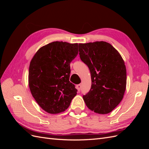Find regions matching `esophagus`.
I'll list each match as a JSON object with an SVG mask.
<instances>
[{
  "mask_svg": "<svg viewBox=\"0 0 149 149\" xmlns=\"http://www.w3.org/2000/svg\"><path fill=\"white\" fill-rule=\"evenodd\" d=\"M76 89H78V91H79L81 90V84H77V85H76Z\"/></svg>",
  "mask_w": 149,
  "mask_h": 149,
  "instance_id": "1",
  "label": "esophagus"
}]
</instances>
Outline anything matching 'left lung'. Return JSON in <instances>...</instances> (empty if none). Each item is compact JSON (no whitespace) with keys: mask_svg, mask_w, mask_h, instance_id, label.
<instances>
[{"mask_svg":"<svg viewBox=\"0 0 149 149\" xmlns=\"http://www.w3.org/2000/svg\"><path fill=\"white\" fill-rule=\"evenodd\" d=\"M81 60L91 76V87L83 96L86 105L96 113L105 114L120 102L126 88V68L119 53L109 43L79 44Z\"/></svg>","mask_w":149,"mask_h":149,"instance_id":"left-lung-1","label":"left lung"}]
</instances>
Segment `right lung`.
<instances>
[{
    "mask_svg": "<svg viewBox=\"0 0 149 149\" xmlns=\"http://www.w3.org/2000/svg\"><path fill=\"white\" fill-rule=\"evenodd\" d=\"M78 43L54 42L40 48L30 61L29 85L33 97L49 114L64 112L77 94L70 81V63Z\"/></svg>",
    "mask_w": 149,
    "mask_h": 149,
    "instance_id": "add662e5",
    "label": "right lung"
}]
</instances>
